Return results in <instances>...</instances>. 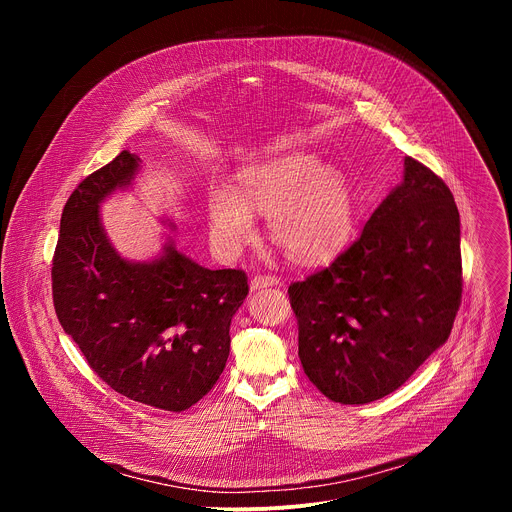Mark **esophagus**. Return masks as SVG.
I'll list each match as a JSON object with an SVG mask.
<instances>
[{
    "label": "esophagus",
    "mask_w": 512,
    "mask_h": 512,
    "mask_svg": "<svg viewBox=\"0 0 512 512\" xmlns=\"http://www.w3.org/2000/svg\"><path fill=\"white\" fill-rule=\"evenodd\" d=\"M281 283V279L279 277H275V275H261V273H257V275H253L251 277V289L255 291V289H261V287H267V285H279Z\"/></svg>",
    "instance_id": "1"
}]
</instances>
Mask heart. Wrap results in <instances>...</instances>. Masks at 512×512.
Here are the masks:
<instances>
[{
    "mask_svg": "<svg viewBox=\"0 0 512 512\" xmlns=\"http://www.w3.org/2000/svg\"><path fill=\"white\" fill-rule=\"evenodd\" d=\"M237 192L214 186L206 202L210 237L225 255L255 237L253 212L267 214V229L291 257L316 263L334 255L352 229V194L342 172L304 152L277 154L247 164Z\"/></svg>",
    "mask_w": 512,
    "mask_h": 512,
    "instance_id": "b5f03b06",
    "label": "heart"
}]
</instances>
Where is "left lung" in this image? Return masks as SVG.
<instances>
[{
    "label": "left lung",
    "mask_w": 512,
    "mask_h": 512,
    "mask_svg": "<svg viewBox=\"0 0 512 512\" xmlns=\"http://www.w3.org/2000/svg\"><path fill=\"white\" fill-rule=\"evenodd\" d=\"M287 294L320 393L364 405L397 391L448 340L462 300L460 212L446 182L405 158L403 182L360 237Z\"/></svg>",
    "instance_id": "obj_1"
}]
</instances>
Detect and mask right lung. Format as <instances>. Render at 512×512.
Listing matches in <instances>:
<instances>
[{"instance_id":"obj_1","label":"right lung","mask_w":512,"mask_h":512,"mask_svg":"<svg viewBox=\"0 0 512 512\" xmlns=\"http://www.w3.org/2000/svg\"><path fill=\"white\" fill-rule=\"evenodd\" d=\"M141 160L123 150L70 194L52 259L64 332L117 393L164 411L198 403L225 371L231 320L249 294L241 269H206L172 239L152 261L111 245L101 202L133 184Z\"/></svg>"}]
</instances>
